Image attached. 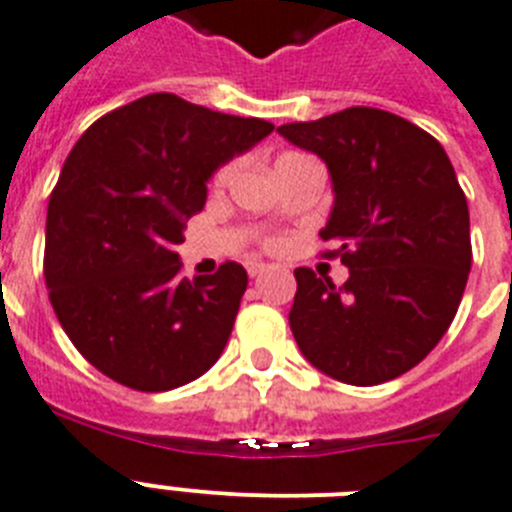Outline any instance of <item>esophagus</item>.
<instances>
[{
    "mask_svg": "<svg viewBox=\"0 0 512 512\" xmlns=\"http://www.w3.org/2000/svg\"><path fill=\"white\" fill-rule=\"evenodd\" d=\"M246 269H248V274H251V277H259V274L266 272V264H261V261H248Z\"/></svg>",
    "mask_w": 512,
    "mask_h": 512,
    "instance_id": "1",
    "label": "esophagus"
}]
</instances>
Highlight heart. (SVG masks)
Segmentation results:
<instances>
[{
  "label": "heart",
  "mask_w": 512,
  "mask_h": 512,
  "mask_svg": "<svg viewBox=\"0 0 512 512\" xmlns=\"http://www.w3.org/2000/svg\"><path fill=\"white\" fill-rule=\"evenodd\" d=\"M235 175V164H225V167H219L217 175H214V185H227L230 183V177ZM266 248L274 251V248H280V238H266Z\"/></svg>",
  "instance_id": "b5f03b06"
}]
</instances>
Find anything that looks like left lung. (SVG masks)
I'll list each match as a JSON object with an SVG mask.
<instances>
[{
	"label": "left lung",
	"instance_id": "8db88e82",
	"mask_svg": "<svg viewBox=\"0 0 512 512\" xmlns=\"http://www.w3.org/2000/svg\"><path fill=\"white\" fill-rule=\"evenodd\" d=\"M277 130L327 162L335 206L322 240L335 251L324 256L350 272L335 287L295 269V342L332 379L390 382L432 353L466 290L474 253L453 164L434 135L374 107Z\"/></svg>",
	"mask_w": 512,
	"mask_h": 512
}]
</instances>
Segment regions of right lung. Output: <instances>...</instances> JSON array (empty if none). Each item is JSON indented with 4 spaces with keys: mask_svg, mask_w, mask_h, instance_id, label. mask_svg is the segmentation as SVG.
Wrapping results in <instances>:
<instances>
[{
    "mask_svg": "<svg viewBox=\"0 0 512 512\" xmlns=\"http://www.w3.org/2000/svg\"><path fill=\"white\" fill-rule=\"evenodd\" d=\"M272 130L149 94L80 135L49 198L44 277L59 324L101 374L167 392L222 356L246 269L225 261L188 280L175 248L185 219L204 209L211 172Z\"/></svg>",
    "mask_w": 512,
    "mask_h": 512,
    "instance_id": "obj_1",
    "label": "right lung"
}]
</instances>
